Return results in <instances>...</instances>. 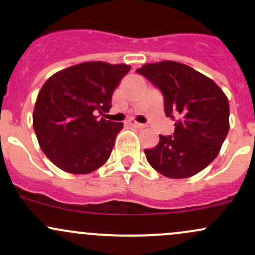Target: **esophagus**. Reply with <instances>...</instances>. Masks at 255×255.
Masks as SVG:
<instances>
[{
    "label": "esophagus",
    "instance_id": "34e87169",
    "mask_svg": "<svg viewBox=\"0 0 255 255\" xmlns=\"http://www.w3.org/2000/svg\"><path fill=\"white\" fill-rule=\"evenodd\" d=\"M128 123H129L130 126H133V127L139 128V129H141V128L145 127V125H142V123H139V122H135V121H129Z\"/></svg>",
    "mask_w": 255,
    "mask_h": 255
}]
</instances>
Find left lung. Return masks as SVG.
I'll use <instances>...</instances> for the list:
<instances>
[{"instance_id": "1", "label": "left lung", "mask_w": 255, "mask_h": 255, "mask_svg": "<svg viewBox=\"0 0 255 255\" xmlns=\"http://www.w3.org/2000/svg\"><path fill=\"white\" fill-rule=\"evenodd\" d=\"M161 91L164 114L174 121L173 135H159L145 156L153 169L173 179L205 169L219 153L229 132V100L213 80L172 60L136 70Z\"/></svg>"}]
</instances>
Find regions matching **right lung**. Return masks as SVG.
<instances>
[{
    "instance_id": "right-lung-1",
    "label": "right lung",
    "mask_w": 255,
    "mask_h": 255,
    "mask_svg": "<svg viewBox=\"0 0 255 255\" xmlns=\"http://www.w3.org/2000/svg\"><path fill=\"white\" fill-rule=\"evenodd\" d=\"M130 66L88 61L49 77L38 93L33 129L44 155L60 169L88 174L108 161L123 123L99 119Z\"/></svg>"
}]
</instances>
